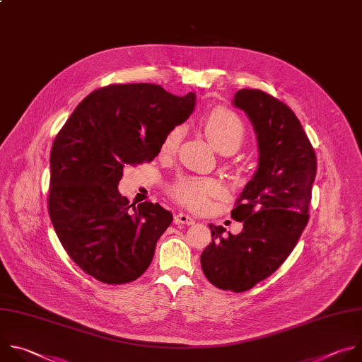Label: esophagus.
<instances>
[{
  "instance_id": "esophagus-1",
  "label": "esophagus",
  "mask_w": 362,
  "mask_h": 362,
  "mask_svg": "<svg viewBox=\"0 0 362 362\" xmlns=\"http://www.w3.org/2000/svg\"><path fill=\"white\" fill-rule=\"evenodd\" d=\"M174 221H175V224H182V226H192L195 223V220L192 218V216H189L188 214H184V212L177 214Z\"/></svg>"
}]
</instances>
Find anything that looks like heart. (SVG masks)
<instances>
[{"mask_svg":"<svg viewBox=\"0 0 362 362\" xmlns=\"http://www.w3.org/2000/svg\"><path fill=\"white\" fill-rule=\"evenodd\" d=\"M205 134L214 146L221 153H233L240 148L245 138V127L243 119L227 108L212 110L205 121ZM182 138V128H173L163 139L160 154L163 157L175 156ZM224 192L218 181L206 178H180L171 187V194L185 206L194 211L209 209L212 199L221 197Z\"/></svg>","mask_w":362,"mask_h":362,"instance_id":"b5f03b06","label":"heart"}]
</instances>
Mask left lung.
I'll use <instances>...</instances> for the list:
<instances>
[{"label": "left lung", "instance_id": "left-lung-1", "mask_svg": "<svg viewBox=\"0 0 362 362\" xmlns=\"http://www.w3.org/2000/svg\"><path fill=\"white\" fill-rule=\"evenodd\" d=\"M234 105L251 119L258 139V168L231 216L244 228L233 235L212 226L201 254L206 279L244 293L274 274L291 254L308 223L317 157L294 111L261 90H240Z\"/></svg>", "mask_w": 362, "mask_h": 362}]
</instances>
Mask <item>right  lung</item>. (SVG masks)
I'll use <instances>...</instances> for the list:
<instances>
[{
    "label": "right lung",
    "instance_id": "add662e5",
    "mask_svg": "<svg viewBox=\"0 0 362 362\" xmlns=\"http://www.w3.org/2000/svg\"><path fill=\"white\" fill-rule=\"evenodd\" d=\"M194 105V93L177 97L148 83L111 84L87 95L57 134L49 218L69 258L95 279L127 284L150 267L173 214L148 201L129 205L118 184L125 165L158 156L164 136Z\"/></svg>",
    "mask_w": 362,
    "mask_h": 362
}]
</instances>
